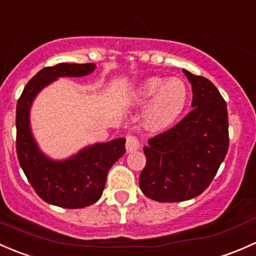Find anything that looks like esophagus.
<instances>
[{"instance_id":"obj_1","label":"esophagus","mask_w":256,"mask_h":256,"mask_svg":"<svg viewBox=\"0 0 256 256\" xmlns=\"http://www.w3.org/2000/svg\"><path fill=\"white\" fill-rule=\"evenodd\" d=\"M126 149H127V152H136V150L139 149V140L136 136H127V142H126Z\"/></svg>"}]
</instances>
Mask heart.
I'll use <instances>...</instances> for the list:
<instances>
[{"instance_id":"1","label":"heart","mask_w":256,"mask_h":256,"mask_svg":"<svg viewBox=\"0 0 256 256\" xmlns=\"http://www.w3.org/2000/svg\"><path fill=\"white\" fill-rule=\"evenodd\" d=\"M133 101L146 104L142 113L143 127L150 132H162L181 117L188 101V88L180 78L152 76L136 86Z\"/></svg>"}]
</instances>
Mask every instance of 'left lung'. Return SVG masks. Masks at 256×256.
Listing matches in <instances>:
<instances>
[{
  "instance_id": "1",
  "label": "left lung",
  "mask_w": 256,
  "mask_h": 256,
  "mask_svg": "<svg viewBox=\"0 0 256 256\" xmlns=\"http://www.w3.org/2000/svg\"><path fill=\"white\" fill-rule=\"evenodd\" d=\"M192 85V110L180 123L149 139L139 187L158 202L187 201L212 182L229 146L226 104L204 76L184 69Z\"/></svg>"
}]
</instances>
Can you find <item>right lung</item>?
Segmentation results:
<instances>
[{
	"label": "right lung",
	"instance_id": "right-lung-1",
	"mask_svg": "<svg viewBox=\"0 0 256 256\" xmlns=\"http://www.w3.org/2000/svg\"><path fill=\"white\" fill-rule=\"evenodd\" d=\"M96 69L90 64H62L44 68L27 84L17 104V155L23 172L38 196L62 208H84L98 201L108 170L126 152V139L94 143L62 160L44 154L30 127V108L44 88L59 78H82Z\"/></svg>",
	"mask_w": 256,
	"mask_h": 256
}]
</instances>
